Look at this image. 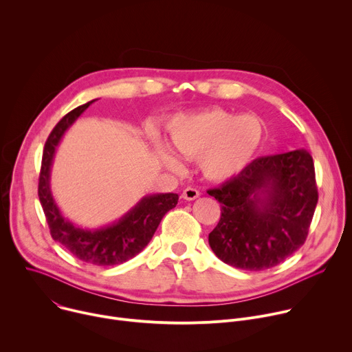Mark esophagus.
<instances>
[{
  "mask_svg": "<svg viewBox=\"0 0 352 352\" xmlns=\"http://www.w3.org/2000/svg\"><path fill=\"white\" fill-rule=\"evenodd\" d=\"M199 195H200V192L196 188H192V186L185 188L184 192H182V197L185 200H195L196 197H199Z\"/></svg>",
  "mask_w": 352,
  "mask_h": 352,
  "instance_id": "esophagus-1",
  "label": "esophagus"
}]
</instances>
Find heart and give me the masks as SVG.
Segmentation results:
<instances>
[{
    "mask_svg": "<svg viewBox=\"0 0 352 352\" xmlns=\"http://www.w3.org/2000/svg\"><path fill=\"white\" fill-rule=\"evenodd\" d=\"M167 131L174 152L186 159H199L204 175L214 182L239 175L259 153L265 136L259 117L221 109L178 116L168 122ZM159 153L164 164L179 167L170 150L159 147Z\"/></svg>",
    "mask_w": 352,
    "mask_h": 352,
    "instance_id": "1",
    "label": "heart"
}]
</instances>
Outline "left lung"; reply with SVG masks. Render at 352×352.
I'll return each mask as SVG.
<instances>
[{"instance_id": "left-lung-1", "label": "left lung", "mask_w": 352, "mask_h": 352, "mask_svg": "<svg viewBox=\"0 0 352 352\" xmlns=\"http://www.w3.org/2000/svg\"><path fill=\"white\" fill-rule=\"evenodd\" d=\"M208 193L221 204L209 234L216 256L236 269L267 270L308 236L318 205L314 160L304 148L259 157Z\"/></svg>"}]
</instances>
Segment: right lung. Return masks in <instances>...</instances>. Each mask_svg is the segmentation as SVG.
<instances>
[{
    "mask_svg": "<svg viewBox=\"0 0 352 352\" xmlns=\"http://www.w3.org/2000/svg\"><path fill=\"white\" fill-rule=\"evenodd\" d=\"M93 102L94 100L68 113L50 133L43 150L38 199L54 241L86 263L114 266L136 256L150 242L164 214L177 206L178 195L157 193L144 196L117 223L98 230L79 228L61 214L50 189V170L63 135Z\"/></svg>",
    "mask_w": 352,
    "mask_h": 352,
    "instance_id": "add662e5",
    "label": "right lung"
}]
</instances>
